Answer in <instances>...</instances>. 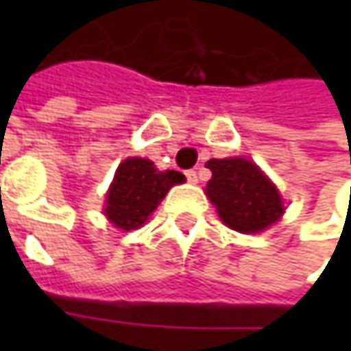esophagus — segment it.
Returning a JSON list of instances; mask_svg holds the SVG:
<instances>
[{"instance_id": "obj_1", "label": "esophagus", "mask_w": 351, "mask_h": 351, "mask_svg": "<svg viewBox=\"0 0 351 351\" xmlns=\"http://www.w3.org/2000/svg\"><path fill=\"white\" fill-rule=\"evenodd\" d=\"M185 178H187V182L189 183H197V171L195 169H187V171H185Z\"/></svg>"}]
</instances>
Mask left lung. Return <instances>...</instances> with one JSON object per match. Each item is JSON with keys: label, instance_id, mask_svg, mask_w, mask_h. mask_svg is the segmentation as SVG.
Returning <instances> with one entry per match:
<instances>
[{"label": "left lung", "instance_id": "left-lung-1", "mask_svg": "<svg viewBox=\"0 0 351 351\" xmlns=\"http://www.w3.org/2000/svg\"><path fill=\"white\" fill-rule=\"evenodd\" d=\"M207 195L223 223L238 232H260L283 213L281 197L254 162L244 158L209 160Z\"/></svg>", "mask_w": 351, "mask_h": 351}]
</instances>
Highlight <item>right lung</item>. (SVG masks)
I'll return each instance as SVG.
<instances>
[{
    "label": "right lung",
    "mask_w": 351,
    "mask_h": 351,
    "mask_svg": "<svg viewBox=\"0 0 351 351\" xmlns=\"http://www.w3.org/2000/svg\"><path fill=\"white\" fill-rule=\"evenodd\" d=\"M185 182V176L176 169L158 171L150 160L128 158L115 173L107 193L105 215L123 230H134L146 223L148 215L166 197L171 185Z\"/></svg>",
    "instance_id": "obj_1"
}]
</instances>
